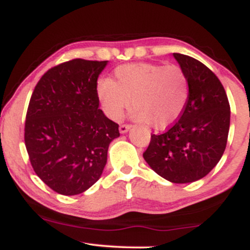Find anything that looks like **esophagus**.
<instances>
[{
    "label": "esophagus",
    "instance_id": "obj_1",
    "mask_svg": "<svg viewBox=\"0 0 250 250\" xmlns=\"http://www.w3.org/2000/svg\"><path fill=\"white\" fill-rule=\"evenodd\" d=\"M130 128H131L130 125H120V133H121V134L128 133L129 129H130Z\"/></svg>",
    "mask_w": 250,
    "mask_h": 250
}]
</instances>
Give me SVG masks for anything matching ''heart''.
<instances>
[{
  "mask_svg": "<svg viewBox=\"0 0 250 250\" xmlns=\"http://www.w3.org/2000/svg\"><path fill=\"white\" fill-rule=\"evenodd\" d=\"M115 79L103 77L96 85L103 113L113 121H120L133 104L135 122L165 129L180 119L187 105L189 81L179 65L123 64L115 69Z\"/></svg>",
  "mask_w": 250,
  "mask_h": 250,
  "instance_id": "1",
  "label": "heart"
}]
</instances>
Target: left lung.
I'll return each mask as SVG.
<instances>
[{
    "instance_id": "obj_1",
    "label": "left lung",
    "mask_w": 250,
    "mask_h": 250,
    "mask_svg": "<svg viewBox=\"0 0 250 250\" xmlns=\"http://www.w3.org/2000/svg\"><path fill=\"white\" fill-rule=\"evenodd\" d=\"M189 81L187 105L166 133L151 135L143 154L156 174L173 183L205 177L219 163L226 149L230 107L220 80L193 57L173 54Z\"/></svg>"
}]
</instances>
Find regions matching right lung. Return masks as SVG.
Masks as SVG:
<instances>
[{
	"label": "right lung",
	"mask_w": 250,
	"mask_h": 250,
	"mask_svg": "<svg viewBox=\"0 0 250 250\" xmlns=\"http://www.w3.org/2000/svg\"><path fill=\"white\" fill-rule=\"evenodd\" d=\"M108 61L71 60L51 68L31 95L24 142L37 176L71 196L101 177L119 125L99 108L97 79Z\"/></svg>",
	"instance_id": "obj_1"
}]
</instances>
